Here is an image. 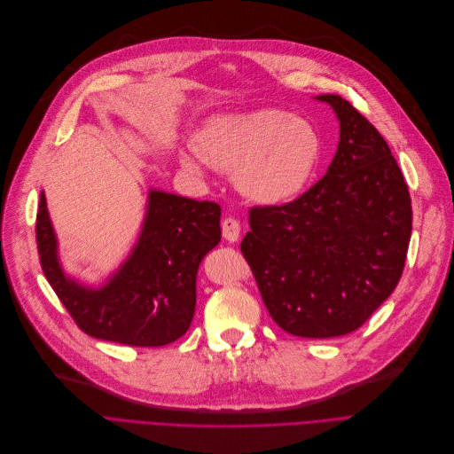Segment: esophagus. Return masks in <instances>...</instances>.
Masks as SVG:
<instances>
[{
    "mask_svg": "<svg viewBox=\"0 0 454 454\" xmlns=\"http://www.w3.org/2000/svg\"><path fill=\"white\" fill-rule=\"evenodd\" d=\"M222 234L227 242H236L240 239V223L234 218H225L222 222Z\"/></svg>",
    "mask_w": 454,
    "mask_h": 454,
    "instance_id": "34e87169",
    "label": "esophagus"
}]
</instances>
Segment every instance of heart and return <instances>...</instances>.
Masks as SVG:
<instances>
[{
  "label": "heart",
  "instance_id": "heart-1",
  "mask_svg": "<svg viewBox=\"0 0 454 454\" xmlns=\"http://www.w3.org/2000/svg\"><path fill=\"white\" fill-rule=\"evenodd\" d=\"M200 155H184V166L201 171V160L234 174L246 198L277 205L299 196L321 157L317 129L280 109H256L210 118L196 135Z\"/></svg>",
  "mask_w": 454,
  "mask_h": 454
}]
</instances>
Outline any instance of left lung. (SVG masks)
<instances>
[{
	"instance_id": "obj_1",
	"label": "left lung",
	"mask_w": 454,
	"mask_h": 454,
	"mask_svg": "<svg viewBox=\"0 0 454 454\" xmlns=\"http://www.w3.org/2000/svg\"><path fill=\"white\" fill-rule=\"evenodd\" d=\"M317 99L340 120L327 174L290 203L251 207L240 244L270 316L301 338L362 327L395 290L412 234V201L386 140L348 99Z\"/></svg>"
}]
</instances>
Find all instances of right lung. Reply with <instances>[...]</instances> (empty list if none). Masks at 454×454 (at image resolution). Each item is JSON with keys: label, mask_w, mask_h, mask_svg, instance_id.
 <instances>
[{"label": "right lung", "mask_w": 454, "mask_h": 454, "mask_svg": "<svg viewBox=\"0 0 454 454\" xmlns=\"http://www.w3.org/2000/svg\"><path fill=\"white\" fill-rule=\"evenodd\" d=\"M220 215L218 203L151 190L138 244L109 283L94 290L62 273L42 192L36 212L40 266L82 333L133 348H160L190 327L198 268L222 240Z\"/></svg>", "instance_id": "1"}]
</instances>
